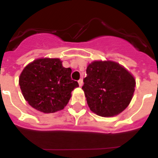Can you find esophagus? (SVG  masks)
<instances>
[{
    "label": "esophagus",
    "instance_id": "34e87169",
    "mask_svg": "<svg viewBox=\"0 0 158 158\" xmlns=\"http://www.w3.org/2000/svg\"><path fill=\"white\" fill-rule=\"evenodd\" d=\"M78 83H79V86H80V87H82V85H83V79H79V81H78Z\"/></svg>",
    "mask_w": 158,
    "mask_h": 158
}]
</instances>
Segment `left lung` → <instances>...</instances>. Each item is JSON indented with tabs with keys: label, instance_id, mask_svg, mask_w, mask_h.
<instances>
[{
	"label": "left lung",
	"instance_id": "1",
	"mask_svg": "<svg viewBox=\"0 0 158 158\" xmlns=\"http://www.w3.org/2000/svg\"><path fill=\"white\" fill-rule=\"evenodd\" d=\"M82 89L92 111L104 117L120 114L127 107L135 92V80L118 63L94 61L86 69Z\"/></svg>",
	"mask_w": 158,
	"mask_h": 158
}]
</instances>
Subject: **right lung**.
<instances>
[{
    "label": "right lung",
    "instance_id": "1",
    "mask_svg": "<svg viewBox=\"0 0 158 158\" xmlns=\"http://www.w3.org/2000/svg\"><path fill=\"white\" fill-rule=\"evenodd\" d=\"M71 69L62 66L60 59H38L28 64L19 76V86L28 104L44 113L62 110L71 92L79 87L71 79Z\"/></svg>",
    "mask_w": 158,
    "mask_h": 158
}]
</instances>
